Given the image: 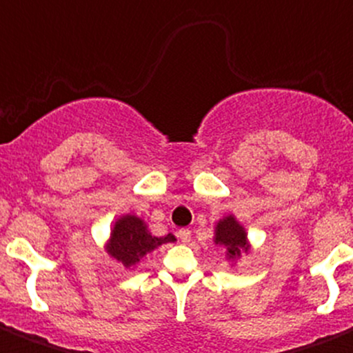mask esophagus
Here are the masks:
<instances>
[{"instance_id":"1","label":"esophagus","mask_w":353,"mask_h":353,"mask_svg":"<svg viewBox=\"0 0 353 353\" xmlns=\"http://www.w3.org/2000/svg\"><path fill=\"white\" fill-rule=\"evenodd\" d=\"M177 238H179L183 243H188L191 239V231L186 228L179 229V231H177Z\"/></svg>"}]
</instances>
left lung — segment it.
I'll list each match as a JSON object with an SVG mask.
<instances>
[{
    "label": "left lung",
    "mask_w": 353,
    "mask_h": 353,
    "mask_svg": "<svg viewBox=\"0 0 353 353\" xmlns=\"http://www.w3.org/2000/svg\"><path fill=\"white\" fill-rule=\"evenodd\" d=\"M215 245H224L228 248V259H238L241 252L248 250L246 232L243 225L232 215L217 222L215 228Z\"/></svg>",
    "instance_id": "obj_1"
}]
</instances>
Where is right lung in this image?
<instances>
[{
    "label": "right lung",
    "mask_w": 353,
    "mask_h": 353,
    "mask_svg": "<svg viewBox=\"0 0 353 353\" xmlns=\"http://www.w3.org/2000/svg\"><path fill=\"white\" fill-rule=\"evenodd\" d=\"M170 241H176L172 234L157 238V236H152V232H148L146 224L141 219L136 215H124L115 222L114 229H112L108 253L115 260H119L124 268H131L146 253L155 250L162 243Z\"/></svg>",
    "instance_id": "right-lung-1"
}]
</instances>
